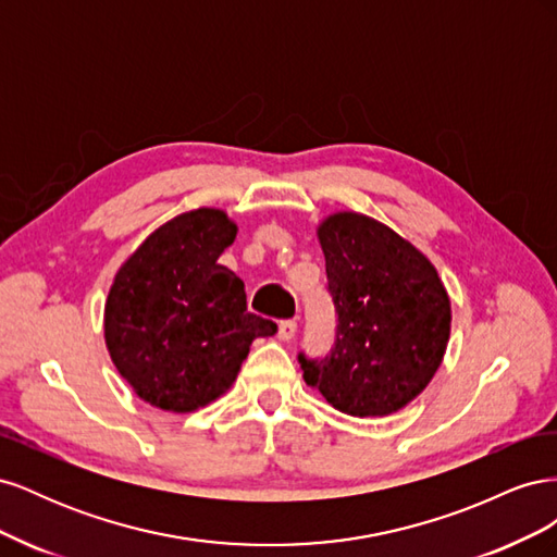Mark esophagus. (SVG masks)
<instances>
[{"instance_id":"obj_1","label":"esophagus","mask_w":557,"mask_h":557,"mask_svg":"<svg viewBox=\"0 0 557 557\" xmlns=\"http://www.w3.org/2000/svg\"><path fill=\"white\" fill-rule=\"evenodd\" d=\"M295 334H297L295 320H283V323L278 325V339L281 342H293Z\"/></svg>"}]
</instances>
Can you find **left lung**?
Masks as SVG:
<instances>
[{"label": "left lung", "instance_id": "8db88e82", "mask_svg": "<svg viewBox=\"0 0 557 557\" xmlns=\"http://www.w3.org/2000/svg\"><path fill=\"white\" fill-rule=\"evenodd\" d=\"M339 325L325 360L299 356L305 381L336 411L397 413L444 362L450 297L423 250L372 215L334 211L315 227Z\"/></svg>", "mask_w": 557, "mask_h": 557}]
</instances>
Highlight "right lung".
I'll list each match as a JSON object with an SVG mask.
<instances>
[{"label":"right lung","mask_w":557,"mask_h":557,"mask_svg":"<svg viewBox=\"0 0 557 557\" xmlns=\"http://www.w3.org/2000/svg\"><path fill=\"white\" fill-rule=\"evenodd\" d=\"M237 232L223 209L178 213L113 276L104 342L117 374L150 407H207L237 381L252 339L276 332L272 320L248 313L244 281L218 264Z\"/></svg>","instance_id":"add662e5"}]
</instances>
